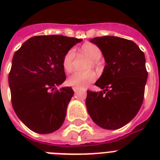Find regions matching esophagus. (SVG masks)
<instances>
[{
  "instance_id": "1",
  "label": "esophagus",
  "mask_w": 160,
  "mask_h": 160,
  "mask_svg": "<svg viewBox=\"0 0 160 160\" xmlns=\"http://www.w3.org/2000/svg\"><path fill=\"white\" fill-rule=\"evenodd\" d=\"M72 89H73V90H74V91H75V92H77L78 90H80V88L77 87V86H74V87H73Z\"/></svg>"
}]
</instances>
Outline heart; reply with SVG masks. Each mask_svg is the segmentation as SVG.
<instances>
[{"instance_id":"b5f03b06","label":"heart","mask_w":160,"mask_h":160,"mask_svg":"<svg viewBox=\"0 0 160 160\" xmlns=\"http://www.w3.org/2000/svg\"><path fill=\"white\" fill-rule=\"evenodd\" d=\"M81 51L91 59L90 66H96L97 60H100L102 53L100 49L96 45L92 43H85L81 46ZM75 51L70 49L65 53L62 60V65L66 72L70 73L73 70V60L75 58ZM96 79V74L93 70H88L85 72L76 71L70 75L67 80V83L71 86H77L79 88L86 87Z\"/></svg>"}]
</instances>
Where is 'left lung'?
Segmentation results:
<instances>
[{
	"label": "left lung",
	"mask_w": 160,
	"mask_h": 160,
	"mask_svg": "<svg viewBox=\"0 0 160 160\" xmlns=\"http://www.w3.org/2000/svg\"><path fill=\"white\" fill-rule=\"evenodd\" d=\"M90 42L102 51L106 65L95 84L103 90L87 91L88 113L98 126L119 129L134 119L143 103L145 56L134 41L121 37H95Z\"/></svg>",
	"instance_id": "obj_1"
}]
</instances>
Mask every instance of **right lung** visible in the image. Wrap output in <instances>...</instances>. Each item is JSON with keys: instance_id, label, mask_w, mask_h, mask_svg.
I'll list each match as a JSON object with an SVG mask.
<instances>
[{"instance_id": "obj_1", "label": "right lung", "mask_w": 160, "mask_h": 160, "mask_svg": "<svg viewBox=\"0 0 160 160\" xmlns=\"http://www.w3.org/2000/svg\"><path fill=\"white\" fill-rule=\"evenodd\" d=\"M80 41L56 35L33 36L14 54L8 78L11 103L19 119L32 131L50 134L65 121L74 91L56 86L66 78L64 55Z\"/></svg>"}]
</instances>
